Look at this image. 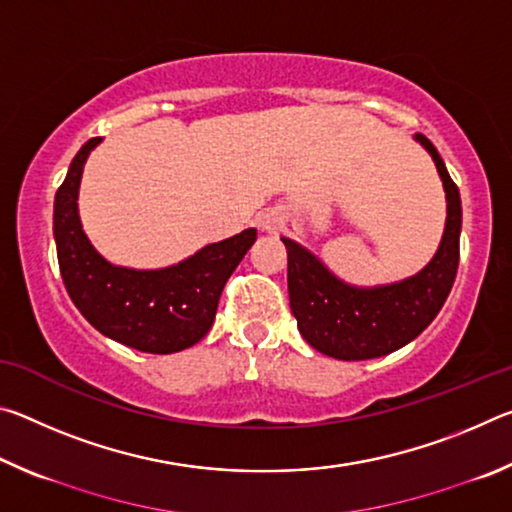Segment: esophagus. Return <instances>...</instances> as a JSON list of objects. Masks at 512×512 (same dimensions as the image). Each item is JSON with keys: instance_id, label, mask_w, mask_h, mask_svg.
Segmentation results:
<instances>
[{"instance_id": "esophagus-1", "label": "esophagus", "mask_w": 512, "mask_h": 512, "mask_svg": "<svg viewBox=\"0 0 512 512\" xmlns=\"http://www.w3.org/2000/svg\"><path fill=\"white\" fill-rule=\"evenodd\" d=\"M282 225H284V216L277 210H266V212L259 214V228L266 230V232L280 230Z\"/></svg>"}]
</instances>
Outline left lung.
Masks as SVG:
<instances>
[{"mask_svg": "<svg viewBox=\"0 0 512 512\" xmlns=\"http://www.w3.org/2000/svg\"><path fill=\"white\" fill-rule=\"evenodd\" d=\"M413 140L431 155L447 201L443 239L418 273L400 282L357 287L334 275L323 259L298 241L282 237L289 257L291 311L302 339L327 357L363 361L404 348L429 327L452 291L463 223L461 194L436 146L420 133Z\"/></svg>", "mask_w": 512, "mask_h": 512, "instance_id": "1", "label": "left lung"}]
</instances>
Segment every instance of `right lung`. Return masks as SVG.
<instances>
[{"label":"right lung","mask_w":512,"mask_h":512,"mask_svg":"<svg viewBox=\"0 0 512 512\" xmlns=\"http://www.w3.org/2000/svg\"><path fill=\"white\" fill-rule=\"evenodd\" d=\"M101 137L74 155L54 201V239L69 298L103 336L128 348L171 354L192 348L210 332L221 291L255 244L257 230L207 244L178 264L128 268L108 262L81 223L79 189L88 155Z\"/></svg>","instance_id":"obj_1"}]
</instances>
